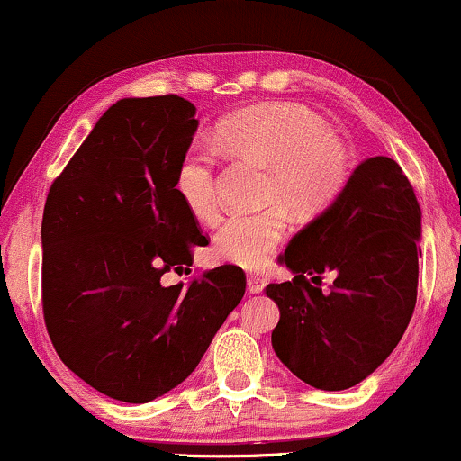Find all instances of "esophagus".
Returning a JSON list of instances; mask_svg holds the SVG:
<instances>
[{
  "label": "esophagus",
  "mask_w": 461,
  "mask_h": 461,
  "mask_svg": "<svg viewBox=\"0 0 461 461\" xmlns=\"http://www.w3.org/2000/svg\"><path fill=\"white\" fill-rule=\"evenodd\" d=\"M247 287L250 294H261L266 287V278L261 274H249L247 276Z\"/></svg>",
  "instance_id": "obj_1"
}]
</instances>
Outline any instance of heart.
Wrapping results in <instances>:
<instances>
[{
	"mask_svg": "<svg viewBox=\"0 0 461 461\" xmlns=\"http://www.w3.org/2000/svg\"><path fill=\"white\" fill-rule=\"evenodd\" d=\"M214 149L236 161L266 167V202L283 203L295 217L321 214L345 191L351 155L330 125L304 108L289 104H258L227 114L212 136ZM174 189L197 221L219 212L217 176L211 150L191 147L183 153ZM281 206L259 214H234L212 236V255L225 264L261 267L287 236Z\"/></svg>",
	"mask_w": 461,
	"mask_h": 461,
	"instance_id": "obj_1",
	"label": "heart"
}]
</instances>
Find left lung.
<instances>
[{
  "instance_id": "left-lung-1",
  "label": "left lung",
  "mask_w": 461,
  "mask_h": 461,
  "mask_svg": "<svg viewBox=\"0 0 461 461\" xmlns=\"http://www.w3.org/2000/svg\"><path fill=\"white\" fill-rule=\"evenodd\" d=\"M421 208L402 167L370 157L345 191L298 231L278 258L295 274L270 283L266 295L281 319L272 347L295 376L323 392H340L385 361L417 302ZM335 285L321 289V274Z\"/></svg>"
}]
</instances>
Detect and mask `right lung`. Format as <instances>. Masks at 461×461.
I'll return each instance as SVG.
<instances>
[{"label":"right lung","mask_w":461,"mask_h":461,"mask_svg":"<svg viewBox=\"0 0 461 461\" xmlns=\"http://www.w3.org/2000/svg\"><path fill=\"white\" fill-rule=\"evenodd\" d=\"M197 130L178 95L113 104L46 197L42 311L76 376L108 398L144 404L187 378L240 304L247 276L219 266L163 287L166 272L206 247L174 189Z\"/></svg>","instance_id":"add662e5"}]
</instances>
